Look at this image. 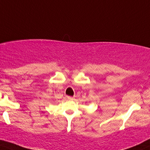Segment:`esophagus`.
<instances>
[{"instance_id":"obj_1","label":"esophagus","mask_w":150,"mask_h":150,"mask_svg":"<svg viewBox=\"0 0 150 150\" xmlns=\"http://www.w3.org/2000/svg\"><path fill=\"white\" fill-rule=\"evenodd\" d=\"M67 99H69V100H72V99H74V97H70V96H68Z\"/></svg>"}]
</instances>
